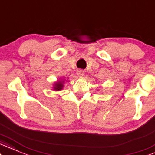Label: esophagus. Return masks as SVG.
Segmentation results:
<instances>
[{
	"instance_id": "1",
	"label": "esophagus",
	"mask_w": 155,
	"mask_h": 155,
	"mask_svg": "<svg viewBox=\"0 0 155 155\" xmlns=\"http://www.w3.org/2000/svg\"><path fill=\"white\" fill-rule=\"evenodd\" d=\"M77 74L79 77H83L84 75V71L82 70H78L77 71Z\"/></svg>"
}]
</instances>
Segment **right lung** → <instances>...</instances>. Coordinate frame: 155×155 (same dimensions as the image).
Returning <instances> with one entry per match:
<instances>
[{
    "label": "right lung",
    "instance_id": "obj_1",
    "mask_svg": "<svg viewBox=\"0 0 155 155\" xmlns=\"http://www.w3.org/2000/svg\"><path fill=\"white\" fill-rule=\"evenodd\" d=\"M63 82L64 81H57L56 82L55 84H54V91H61V89L63 88Z\"/></svg>",
    "mask_w": 155,
    "mask_h": 155
}]
</instances>
